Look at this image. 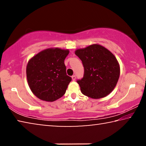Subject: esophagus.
Wrapping results in <instances>:
<instances>
[{
  "label": "esophagus",
  "instance_id": "obj_1",
  "mask_svg": "<svg viewBox=\"0 0 146 146\" xmlns=\"http://www.w3.org/2000/svg\"><path fill=\"white\" fill-rule=\"evenodd\" d=\"M71 78H72V80H75L76 76H75V75H73L72 76H71Z\"/></svg>",
  "mask_w": 146,
  "mask_h": 146
}]
</instances>
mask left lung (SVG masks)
Here are the masks:
<instances>
[{"label": "left lung", "instance_id": "obj_1", "mask_svg": "<svg viewBox=\"0 0 146 146\" xmlns=\"http://www.w3.org/2000/svg\"><path fill=\"white\" fill-rule=\"evenodd\" d=\"M82 62L84 76L76 82L88 97H105L114 90L120 76V66L114 55L102 46L92 44L75 51Z\"/></svg>", "mask_w": 146, "mask_h": 146}]
</instances>
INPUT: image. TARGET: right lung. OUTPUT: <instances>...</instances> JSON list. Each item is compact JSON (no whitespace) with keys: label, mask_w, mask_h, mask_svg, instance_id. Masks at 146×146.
I'll return each mask as SVG.
<instances>
[{"label":"right lung","mask_w":146,"mask_h":146,"mask_svg":"<svg viewBox=\"0 0 146 146\" xmlns=\"http://www.w3.org/2000/svg\"><path fill=\"white\" fill-rule=\"evenodd\" d=\"M68 49L49 48L29 60L26 67L28 85L40 100L53 102L65 94L71 78L66 74L64 60Z\"/></svg>","instance_id":"add662e5"}]
</instances>
